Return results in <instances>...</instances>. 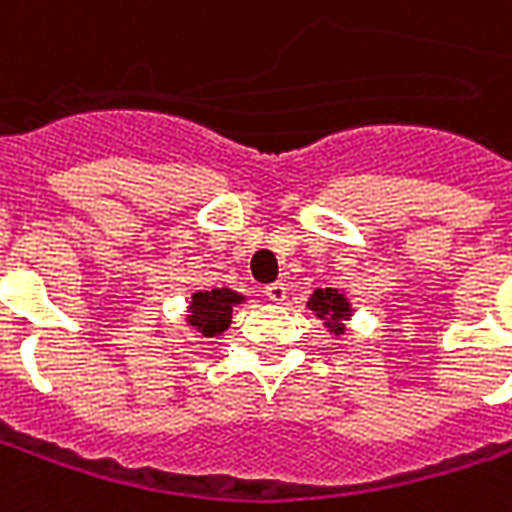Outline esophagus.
Masks as SVG:
<instances>
[{
	"label": "esophagus",
	"instance_id": "obj_1",
	"mask_svg": "<svg viewBox=\"0 0 512 512\" xmlns=\"http://www.w3.org/2000/svg\"><path fill=\"white\" fill-rule=\"evenodd\" d=\"M263 293H266L268 301H274V304H282V301L287 298V287L282 285V282H274V285H268Z\"/></svg>",
	"mask_w": 512,
	"mask_h": 512
}]
</instances>
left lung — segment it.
<instances>
[{"mask_svg": "<svg viewBox=\"0 0 512 512\" xmlns=\"http://www.w3.org/2000/svg\"><path fill=\"white\" fill-rule=\"evenodd\" d=\"M309 306V312L314 317H320L323 325L333 336H339L344 333V323L352 317V306L347 301V295L339 293V290H333V287H325V290H314L312 298L306 301Z\"/></svg>", "mask_w": 512, "mask_h": 512, "instance_id": "left-lung-1", "label": "left lung"}]
</instances>
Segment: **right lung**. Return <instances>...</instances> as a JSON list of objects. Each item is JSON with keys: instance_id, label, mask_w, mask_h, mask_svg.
Segmentation results:
<instances>
[{"instance_id": "right-lung-1", "label": "right lung", "mask_w": 512, "mask_h": 512, "mask_svg": "<svg viewBox=\"0 0 512 512\" xmlns=\"http://www.w3.org/2000/svg\"><path fill=\"white\" fill-rule=\"evenodd\" d=\"M244 304V295L230 290V287H214V290H200L192 293L187 306V323L206 339L222 336L233 323V309Z\"/></svg>"}]
</instances>
